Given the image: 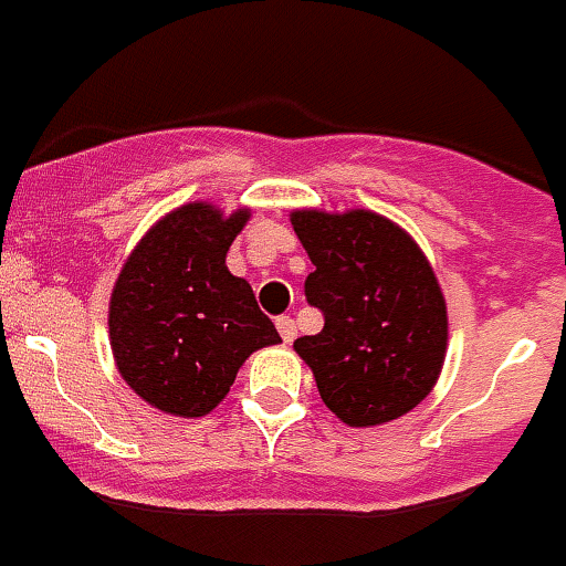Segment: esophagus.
I'll use <instances>...</instances> for the list:
<instances>
[{
  "label": "esophagus",
  "mask_w": 566,
  "mask_h": 566,
  "mask_svg": "<svg viewBox=\"0 0 566 566\" xmlns=\"http://www.w3.org/2000/svg\"><path fill=\"white\" fill-rule=\"evenodd\" d=\"M277 333H280V338H283V342H295V336H297V327H295V318H289V315H280L277 318Z\"/></svg>",
  "instance_id": "obj_1"
}]
</instances>
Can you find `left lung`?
Wrapping results in <instances>:
<instances>
[{
  "instance_id": "8db88e82",
  "label": "left lung",
  "mask_w": 566,
  "mask_h": 566,
  "mask_svg": "<svg viewBox=\"0 0 566 566\" xmlns=\"http://www.w3.org/2000/svg\"><path fill=\"white\" fill-rule=\"evenodd\" d=\"M310 254L306 301L324 329L295 342L318 395L347 427L403 418L436 388L447 356V301L427 254L370 210H292Z\"/></svg>"
}]
</instances>
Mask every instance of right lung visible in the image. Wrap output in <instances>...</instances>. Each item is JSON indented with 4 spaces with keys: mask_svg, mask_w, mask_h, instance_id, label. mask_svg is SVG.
<instances>
[{
    "mask_svg": "<svg viewBox=\"0 0 566 566\" xmlns=\"http://www.w3.org/2000/svg\"><path fill=\"white\" fill-rule=\"evenodd\" d=\"M248 207L189 201L139 239L111 292L113 361L130 391L175 418H205L248 356L277 345L254 289L224 265Z\"/></svg>",
    "mask_w": 566,
    "mask_h": 566,
    "instance_id": "add662e5",
    "label": "right lung"
}]
</instances>
